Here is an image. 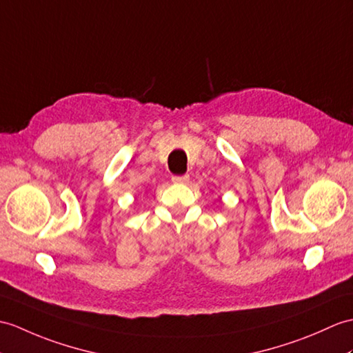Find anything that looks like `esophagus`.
<instances>
[{
  "label": "esophagus",
  "instance_id": "obj_1",
  "mask_svg": "<svg viewBox=\"0 0 353 353\" xmlns=\"http://www.w3.org/2000/svg\"><path fill=\"white\" fill-rule=\"evenodd\" d=\"M173 180L174 183H177V185H185V183H188V180H190V176H173Z\"/></svg>",
  "mask_w": 353,
  "mask_h": 353
}]
</instances>
